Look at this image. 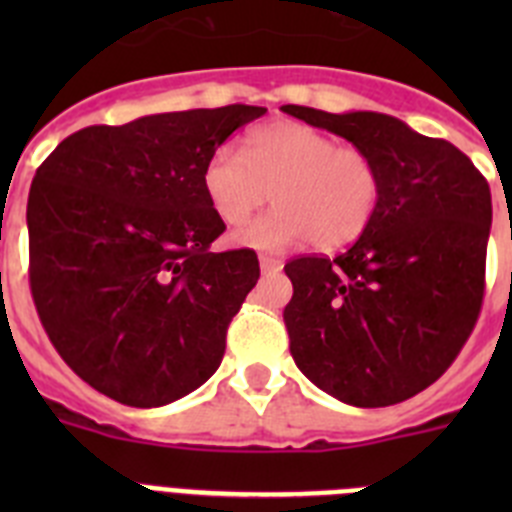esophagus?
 <instances>
[{"label": "esophagus", "instance_id": "obj_1", "mask_svg": "<svg viewBox=\"0 0 512 512\" xmlns=\"http://www.w3.org/2000/svg\"><path fill=\"white\" fill-rule=\"evenodd\" d=\"M259 264L264 274H277V271H282V261L274 259V256H266V253L259 256Z\"/></svg>", "mask_w": 512, "mask_h": 512}]
</instances>
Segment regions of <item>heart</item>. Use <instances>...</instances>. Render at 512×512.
Here are the masks:
<instances>
[{
  "instance_id": "1",
  "label": "heart",
  "mask_w": 512,
  "mask_h": 512,
  "mask_svg": "<svg viewBox=\"0 0 512 512\" xmlns=\"http://www.w3.org/2000/svg\"><path fill=\"white\" fill-rule=\"evenodd\" d=\"M202 192L228 228L248 223L271 194L277 207L238 233L243 246L282 251L312 241L333 251L372 225L384 176L364 148L338 146L323 130L277 120L251 130L241 153L217 148L202 169Z\"/></svg>"
}]
</instances>
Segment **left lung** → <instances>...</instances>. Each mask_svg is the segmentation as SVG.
Returning <instances> with one entry per match:
<instances>
[{"label":"left lung","instance_id":"left-lung-1","mask_svg":"<svg viewBox=\"0 0 512 512\" xmlns=\"http://www.w3.org/2000/svg\"><path fill=\"white\" fill-rule=\"evenodd\" d=\"M287 115L377 158L382 205L346 251L300 256L284 271L289 351L320 390L356 408H387L441 377L482 310L490 184L449 140L379 112Z\"/></svg>","mask_w":512,"mask_h":512}]
</instances>
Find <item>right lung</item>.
<instances>
[{
    "mask_svg": "<svg viewBox=\"0 0 512 512\" xmlns=\"http://www.w3.org/2000/svg\"><path fill=\"white\" fill-rule=\"evenodd\" d=\"M266 107L148 115L69 135L27 200L30 292L61 359L130 408H158L215 374L259 282L251 248L212 251L225 225L207 158Z\"/></svg>",
    "mask_w": 512,
    "mask_h": 512,
    "instance_id": "right-lung-1",
    "label": "right lung"
}]
</instances>
